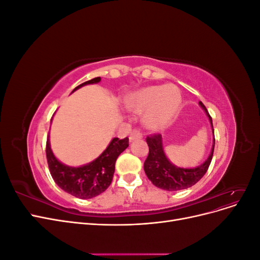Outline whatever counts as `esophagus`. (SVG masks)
<instances>
[{
  "instance_id": "1",
  "label": "esophagus",
  "mask_w": 260,
  "mask_h": 260,
  "mask_svg": "<svg viewBox=\"0 0 260 260\" xmlns=\"http://www.w3.org/2000/svg\"><path fill=\"white\" fill-rule=\"evenodd\" d=\"M142 133H141L139 130H133L131 131L130 133V137H129V140L130 142H132V141H136V140H139V139H142Z\"/></svg>"
}]
</instances>
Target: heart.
<instances>
[{
  "mask_svg": "<svg viewBox=\"0 0 260 260\" xmlns=\"http://www.w3.org/2000/svg\"><path fill=\"white\" fill-rule=\"evenodd\" d=\"M182 95L175 84L152 85L131 93L123 104L130 112L142 114L149 129L158 130L169 123L179 112Z\"/></svg>",
  "mask_w": 260,
  "mask_h": 260,
  "instance_id": "1",
  "label": "heart"
}]
</instances>
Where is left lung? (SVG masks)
<instances>
[{
  "label": "left lung",
  "instance_id": "left-lung-1",
  "mask_svg": "<svg viewBox=\"0 0 260 260\" xmlns=\"http://www.w3.org/2000/svg\"><path fill=\"white\" fill-rule=\"evenodd\" d=\"M199 104L206 113L211 125L212 135H214V125H212V119L207 112V108L202 102ZM146 143L149 149L147 158L144 161V171L147 178L152 181L155 186L162 188L165 191H179L198 183L206 174L212 159V155H214L215 135L212 138L211 151L207 159L195 168L178 167L172 164L165 154L161 135L147 137Z\"/></svg>",
  "mask_w": 260,
  "mask_h": 260
}]
</instances>
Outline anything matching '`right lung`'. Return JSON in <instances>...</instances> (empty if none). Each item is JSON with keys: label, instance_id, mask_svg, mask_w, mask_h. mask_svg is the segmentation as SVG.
<instances>
[{"label": "right lung", "instance_id": "add662e5", "mask_svg": "<svg viewBox=\"0 0 260 260\" xmlns=\"http://www.w3.org/2000/svg\"><path fill=\"white\" fill-rule=\"evenodd\" d=\"M101 77L78 85L73 92L86 84L99 83ZM129 146V139L114 138L105 151L96 159L80 167H72L59 161L52 152L50 136L46 140V159L51 176L61 190L78 199L88 200L103 193L111 185L115 172V162L125 148Z\"/></svg>", "mask_w": 260, "mask_h": 260}]
</instances>
